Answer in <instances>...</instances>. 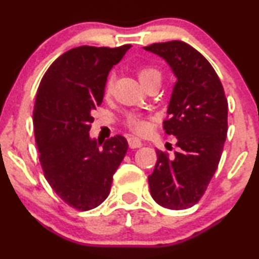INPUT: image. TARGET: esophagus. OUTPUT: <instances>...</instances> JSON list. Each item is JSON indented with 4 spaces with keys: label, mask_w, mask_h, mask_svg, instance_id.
<instances>
[{
    "label": "esophagus",
    "mask_w": 259,
    "mask_h": 259,
    "mask_svg": "<svg viewBox=\"0 0 259 259\" xmlns=\"http://www.w3.org/2000/svg\"><path fill=\"white\" fill-rule=\"evenodd\" d=\"M127 142H129V146L130 148H140L142 147V142L141 140L135 138V136H130V138H127Z\"/></svg>",
    "instance_id": "1"
}]
</instances>
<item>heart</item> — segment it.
Wrapping results in <instances>:
<instances>
[{"label": "heart", "instance_id": "b5f03b06", "mask_svg": "<svg viewBox=\"0 0 259 259\" xmlns=\"http://www.w3.org/2000/svg\"><path fill=\"white\" fill-rule=\"evenodd\" d=\"M138 73L139 80L141 81L142 85H147L152 81H160L162 78V74H160L159 69H157L156 67L150 64L140 65L136 70ZM113 90V79L109 78L107 80L106 86H105V95L109 96L112 94ZM125 125L127 129L132 130L135 134H146L148 132V127H150V120L147 118L142 117L139 114H129L125 118Z\"/></svg>", "mask_w": 259, "mask_h": 259}]
</instances>
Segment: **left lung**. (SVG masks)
Masks as SVG:
<instances>
[{
  "mask_svg": "<svg viewBox=\"0 0 259 259\" xmlns=\"http://www.w3.org/2000/svg\"><path fill=\"white\" fill-rule=\"evenodd\" d=\"M168 62L177 76L163 129L177 136L169 157L157 150L148 177L153 200L169 209H186L201 200L221 160L228 132V100L215 70L184 41L145 47Z\"/></svg>",
  "mask_w": 259,
  "mask_h": 259,
  "instance_id": "1",
  "label": "left lung"
}]
</instances>
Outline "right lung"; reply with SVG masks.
I'll return each instance as SVG.
<instances>
[{"label":"right lung","instance_id":"obj_1","mask_svg":"<svg viewBox=\"0 0 259 259\" xmlns=\"http://www.w3.org/2000/svg\"><path fill=\"white\" fill-rule=\"evenodd\" d=\"M130 47H75L50 65L38 85L32 118L41 168L53 191L76 210H90L108 197L126 153L124 136L100 148L89 132L109 70Z\"/></svg>","mask_w":259,"mask_h":259}]
</instances>
